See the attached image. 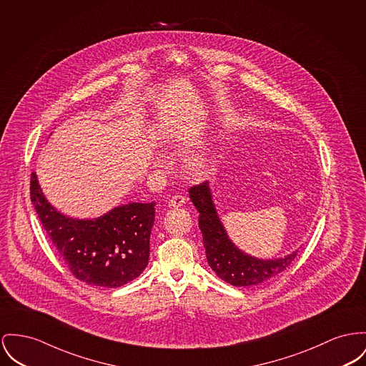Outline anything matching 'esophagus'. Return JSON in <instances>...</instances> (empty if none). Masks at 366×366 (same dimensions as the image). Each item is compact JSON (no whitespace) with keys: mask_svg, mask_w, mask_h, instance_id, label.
Here are the masks:
<instances>
[{"mask_svg":"<svg viewBox=\"0 0 366 366\" xmlns=\"http://www.w3.org/2000/svg\"><path fill=\"white\" fill-rule=\"evenodd\" d=\"M184 202H186V198L183 195L176 194L173 195L171 199H169L168 205L173 207V208H177V207H182Z\"/></svg>","mask_w":366,"mask_h":366,"instance_id":"34e87169","label":"esophagus"}]
</instances>
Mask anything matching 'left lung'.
<instances>
[{"mask_svg":"<svg viewBox=\"0 0 366 366\" xmlns=\"http://www.w3.org/2000/svg\"><path fill=\"white\" fill-rule=\"evenodd\" d=\"M189 193L199 212L198 226L202 233L208 264L222 280L232 286H258L272 280L292 265L297 251L285 258L264 261L244 254L232 243L217 214L208 182L195 184Z\"/></svg>","mask_w":366,"mask_h":366,"instance_id":"8db88e82","label":"left lung"}]
</instances>
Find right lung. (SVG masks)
<instances>
[{"label":"right lung","mask_w":366,"mask_h":366,"mask_svg":"<svg viewBox=\"0 0 366 366\" xmlns=\"http://www.w3.org/2000/svg\"><path fill=\"white\" fill-rule=\"evenodd\" d=\"M30 198L65 265L80 282L117 289L139 277L148 265L155 202H132L93 220L74 219L49 205L30 176Z\"/></svg>","instance_id":"obj_1"}]
</instances>
